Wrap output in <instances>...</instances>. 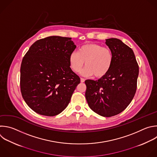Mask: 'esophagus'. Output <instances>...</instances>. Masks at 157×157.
I'll return each instance as SVG.
<instances>
[{
  "instance_id": "34e87169",
  "label": "esophagus",
  "mask_w": 157,
  "mask_h": 157,
  "mask_svg": "<svg viewBox=\"0 0 157 157\" xmlns=\"http://www.w3.org/2000/svg\"><path fill=\"white\" fill-rule=\"evenodd\" d=\"M84 81H85V79L84 78H81V82H84Z\"/></svg>"
}]
</instances>
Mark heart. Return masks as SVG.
<instances>
[{
  "instance_id": "1",
  "label": "heart",
  "mask_w": 157,
  "mask_h": 157,
  "mask_svg": "<svg viewBox=\"0 0 157 157\" xmlns=\"http://www.w3.org/2000/svg\"><path fill=\"white\" fill-rule=\"evenodd\" d=\"M113 54L108 47L96 44H87L79 48L78 52H72L69 57L70 67L75 73L79 72L86 62L82 73L100 78L106 75L113 63Z\"/></svg>"
}]
</instances>
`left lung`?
Segmentation results:
<instances>
[{"mask_svg":"<svg viewBox=\"0 0 157 157\" xmlns=\"http://www.w3.org/2000/svg\"><path fill=\"white\" fill-rule=\"evenodd\" d=\"M113 54L108 73L97 81L88 79L86 98L90 109L100 116L117 115L129 105L136 92L139 65L131 48L117 38L106 39Z\"/></svg>","mask_w":157,"mask_h":157,"instance_id":"obj_1","label":"left lung"}]
</instances>
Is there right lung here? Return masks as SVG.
Instances as JSON below:
<instances>
[{
  "label": "right lung",
  "mask_w": 157,
  "mask_h": 157,
  "mask_svg": "<svg viewBox=\"0 0 157 157\" xmlns=\"http://www.w3.org/2000/svg\"><path fill=\"white\" fill-rule=\"evenodd\" d=\"M76 46L71 37L49 36L36 41L20 68V89L27 105L47 117L68 106L80 78L70 67L69 57Z\"/></svg>",
  "instance_id": "obj_1"
}]
</instances>
